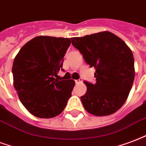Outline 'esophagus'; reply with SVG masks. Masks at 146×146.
<instances>
[{"mask_svg":"<svg viewBox=\"0 0 146 146\" xmlns=\"http://www.w3.org/2000/svg\"><path fill=\"white\" fill-rule=\"evenodd\" d=\"M82 80L81 79H78V80H75V83H76V85H78L80 83H82Z\"/></svg>","mask_w":146,"mask_h":146,"instance_id":"esophagus-1","label":"esophagus"}]
</instances>
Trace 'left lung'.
Here are the masks:
<instances>
[{
	"mask_svg": "<svg viewBox=\"0 0 146 146\" xmlns=\"http://www.w3.org/2000/svg\"><path fill=\"white\" fill-rule=\"evenodd\" d=\"M85 62L95 69V84L85 82L87 92L81 97L88 112L109 115L127 100L135 78L134 58L129 47L109 31L72 38Z\"/></svg>",
	"mask_w": 146,
	"mask_h": 146,
	"instance_id": "left-lung-1",
	"label": "left lung"
}]
</instances>
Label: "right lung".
Instances as JSON below:
<instances>
[{
  "label": "right lung",
  "instance_id": "add662e5",
  "mask_svg": "<svg viewBox=\"0 0 146 146\" xmlns=\"http://www.w3.org/2000/svg\"><path fill=\"white\" fill-rule=\"evenodd\" d=\"M70 44V38L38 36L25 44L15 58L14 86L21 102L33 115L54 118L66 107L75 82L54 77L62 69Z\"/></svg>",
  "mask_w": 146,
  "mask_h": 146
}]
</instances>
